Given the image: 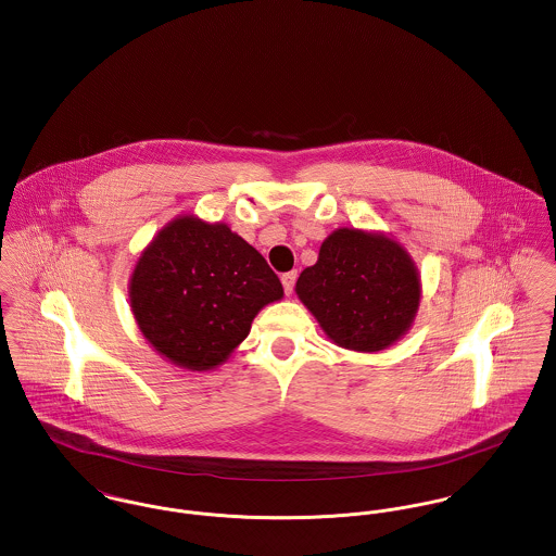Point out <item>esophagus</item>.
<instances>
[{
    "mask_svg": "<svg viewBox=\"0 0 556 556\" xmlns=\"http://www.w3.org/2000/svg\"><path fill=\"white\" fill-rule=\"evenodd\" d=\"M296 277H299V273H296V270H290V273L281 275V283H283V290H286V294H288V296L294 292V286H296Z\"/></svg>",
    "mask_w": 556,
    "mask_h": 556,
    "instance_id": "34e87169",
    "label": "esophagus"
}]
</instances>
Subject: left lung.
<instances>
[{"label":"left lung","instance_id":"8db88e82","mask_svg":"<svg viewBox=\"0 0 556 556\" xmlns=\"http://www.w3.org/2000/svg\"><path fill=\"white\" fill-rule=\"evenodd\" d=\"M296 294L330 341L375 353L402 339L415 321L421 279L408 252L381 232L334 230L304 268Z\"/></svg>","mask_w":556,"mask_h":556}]
</instances>
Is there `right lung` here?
Masks as SVG:
<instances>
[{
    "instance_id": "right-lung-1",
    "label": "right lung",
    "mask_w": 556,
    "mask_h": 556,
    "mask_svg": "<svg viewBox=\"0 0 556 556\" xmlns=\"http://www.w3.org/2000/svg\"><path fill=\"white\" fill-rule=\"evenodd\" d=\"M128 299L146 341L175 366L203 372L228 359L283 288L226 224L179 215L141 252Z\"/></svg>"
}]
</instances>
